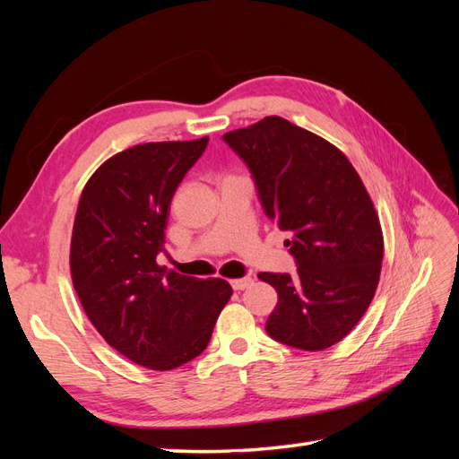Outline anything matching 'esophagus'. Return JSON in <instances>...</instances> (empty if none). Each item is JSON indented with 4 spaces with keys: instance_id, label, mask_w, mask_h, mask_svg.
Here are the masks:
<instances>
[{
    "instance_id": "1",
    "label": "esophagus",
    "mask_w": 459,
    "mask_h": 459,
    "mask_svg": "<svg viewBox=\"0 0 459 459\" xmlns=\"http://www.w3.org/2000/svg\"><path fill=\"white\" fill-rule=\"evenodd\" d=\"M230 283H231V287H233L235 290H243V289H247L248 285H253V277H251V275L238 277V280H231Z\"/></svg>"
}]
</instances>
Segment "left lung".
Returning a JSON list of instances; mask_svg holds the SVG:
<instances>
[{"instance_id":"obj_1","label":"left lung","mask_w":459,"mask_h":459,"mask_svg":"<svg viewBox=\"0 0 459 459\" xmlns=\"http://www.w3.org/2000/svg\"><path fill=\"white\" fill-rule=\"evenodd\" d=\"M221 137L251 169L299 266L295 275L258 273L277 290L268 335L325 351L354 329L379 283L383 231L369 193L342 151L281 117Z\"/></svg>"}]
</instances>
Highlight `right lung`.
Instances as JSON below:
<instances>
[{"label":"right lung","mask_w":459,"mask_h":459,"mask_svg":"<svg viewBox=\"0 0 459 459\" xmlns=\"http://www.w3.org/2000/svg\"><path fill=\"white\" fill-rule=\"evenodd\" d=\"M208 137L130 147L82 191L71 275L86 316L134 364L169 371L197 358L231 297L220 277L197 280L157 264L174 193Z\"/></svg>","instance_id":"1"}]
</instances>
